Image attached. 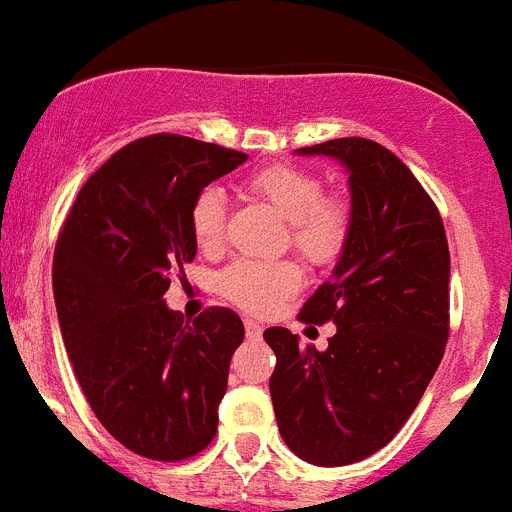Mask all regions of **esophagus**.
Segmentation results:
<instances>
[{"label": "esophagus", "mask_w": 512, "mask_h": 512, "mask_svg": "<svg viewBox=\"0 0 512 512\" xmlns=\"http://www.w3.org/2000/svg\"><path fill=\"white\" fill-rule=\"evenodd\" d=\"M244 333H247L249 341H257V338L263 336V325L255 320H244Z\"/></svg>", "instance_id": "34e87169"}]
</instances>
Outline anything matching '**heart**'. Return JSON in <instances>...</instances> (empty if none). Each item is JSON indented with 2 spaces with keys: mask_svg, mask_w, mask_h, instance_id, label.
Returning a JSON list of instances; mask_svg holds the SVG:
<instances>
[{
  "mask_svg": "<svg viewBox=\"0 0 512 512\" xmlns=\"http://www.w3.org/2000/svg\"><path fill=\"white\" fill-rule=\"evenodd\" d=\"M247 190L289 221L291 242L307 260L325 265L341 255L349 236V205L341 197L322 195L320 179L312 171L294 163H270L249 176ZM190 226L200 247H221L226 226L221 190L208 187L197 195ZM302 283V268L294 260H236L221 273L218 289L236 307L268 315L302 289Z\"/></svg>",
  "mask_w": 512,
  "mask_h": 512,
  "instance_id": "1",
  "label": "heart"
}]
</instances>
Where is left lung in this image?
I'll list each match as a JSON object with an SVG mask.
<instances>
[{"label": "left lung", "instance_id": "left-lung-1", "mask_svg": "<svg viewBox=\"0 0 512 512\" xmlns=\"http://www.w3.org/2000/svg\"><path fill=\"white\" fill-rule=\"evenodd\" d=\"M349 174V236L302 320L336 325L328 349L268 328L270 398L283 442L315 466L385 448L422 401L448 343L450 252L435 203L409 166L364 137L299 148Z\"/></svg>", "mask_w": 512, "mask_h": 512}]
</instances>
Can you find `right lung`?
I'll return each mask as SVG.
<instances>
[{
  "label": "right lung",
  "instance_id": "obj_1",
  "mask_svg": "<svg viewBox=\"0 0 512 512\" xmlns=\"http://www.w3.org/2000/svg\"><path fill=\"white\" fill-rule=\"evenodd\" d=\"M244 161L179 135L124 145L83 184L54 249V302L77 382L109 435L153 461L190 458L218 429L242 320L210 307L190 322L163 294L197 255V195Z\"/></svg>",
  "mask_w": 512,
  "mask_h": 512
}]
</instances>
